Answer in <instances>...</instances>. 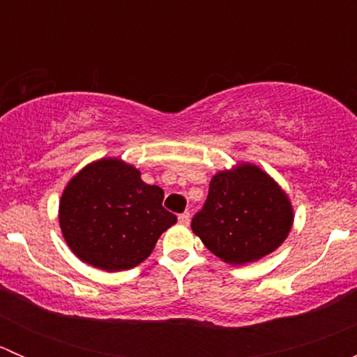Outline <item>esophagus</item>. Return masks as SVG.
<instances>
[{"mask_svg":"<svg viewBox=\"0 0 357 357\" xmlns=\"http://www.w3.org/2000/svg\"><path fill=\"white\" fill-rule=\"evenodd\" d=\"M179 222H181V225H185V226H188L190 225V212H183V214H179Z\"/></svg>","mask_w":357,"mask_h":357,"instance_id":"34e87169","label":"esophagus"}]
</instances>
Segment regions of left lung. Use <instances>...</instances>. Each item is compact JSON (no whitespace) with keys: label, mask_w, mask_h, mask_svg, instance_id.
I'll return each instance as SVG.
<instances>
[{"label":"left lung","mask_w":357,"mask_h":357,"mask_svg":"<svg viewBox=\"0 0 357 357\" xmlns=\"http://www.w3.org/2000/svg\"><path fill=\"white\" fill-rule=\"evenodd\" d=\"M294 211L282 188L252 164L218 172L192 229L204 245L229 264L271 254L289 235Z\"/></svg>","instance_id":"obj_1"}]
</instances>
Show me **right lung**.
I'll return each mask as SVG.
<instances>
[{
    "label": "right lung",
    "mask_w": 357,
    "mask_h": 357,
    "mask_svg": "<svg viewBox=\"0 0 357 357\" xmlns=\"http://www.w3.org/2000/svg\"><path fill=\"white\" fill-rule=\"evenodd\" d=\"M162 200L164 190L143 183L138 169L102 158L86 165L63 190L60 228L81 261L105 271L131 269L178 221Z\"/></svg>",
    "instance_id": "obj_1"
}]
</instances>
